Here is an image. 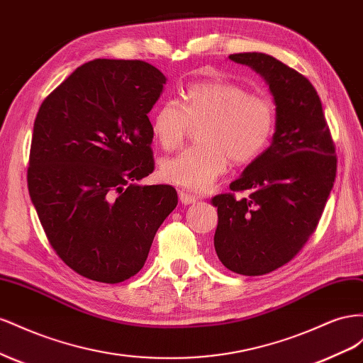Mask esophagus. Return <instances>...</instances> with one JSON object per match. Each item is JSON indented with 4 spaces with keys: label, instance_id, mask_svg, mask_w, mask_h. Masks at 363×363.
I'll return each instance as SVG.
<instances>
[{
    "label": "esophagus",
    "instance_id": "1",
    "mask_svg": "<svg viewBox=\"0 0 363 363\" xmlns=\"http://www.w3.org/2000/svg\"><path fill=\"white\" fill-rule=\"evenodd\" d=\"M198 196L194 194H190L187 191H179V201L184 203V205H191V203H196L198 202Z\"/></svg>",
    "mask_w": 363,
    "mask_h": 363
}]
</instances>
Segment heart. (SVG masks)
Listing matches in <instances>:
<instances>
[{
    "mask_svg": "<svg viewBox=\"0 0 363 363\" xmlns=\"http://www.w3.org/2000/svg\"><path fill=\"white\" fill-rule=\"evenodd\" d=\"M275 123V106L266 97L228 80L193 84L182 92L181 103L164 101L152 116V135L164 150L178 149L190 124H202L201 144L162 160L161 178L193 191L210 190L231 158L250 162L269 146Z\"/></svg>",
    "mask_w": 363,
    "mask_h": 363,
    "instance_id": "obj_1",
    "label": "heart"
}]
</instances>
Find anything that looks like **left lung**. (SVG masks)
Here are the masks:
<instances>
[{
    "instance_id": "1",
    "label": "left lung",
    "mask_w": 363,
    "mask_h": 363,
    "mask_svg": "<svg viewBox=\"0 0 363 363\" xmlns=\"http://www.w3.org/2000/svg\"><path fill=\"white\" fill-rule=\"evenodd\" d=\"M228 59L260 74L275 103L272 143L230 189L217 194L214 250L230 271L264 275L301 250L324 211L336 178V155L323 105L313 85L298 71L264 53Z\"/></svg>"
}]
</instances>
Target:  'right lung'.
<instances>
[{
	"label": "right lung",
	"instance_id": "obj_1",
	"mask_svg": "<svg viewBox=\"0 0 363 363\" xmlns=\"http://www.w3.org/2000/svg\"><path fill=\"white\" fill-rule=\"evenodd\" d=\"M165 76L143 60L94 59L43 101L28 193L56 254L79 275L121 283L140 272L158 228L178 205L153 172L147 113Z\"/></svg>",
	"mask_w": 363,
	"mask_h": 363
}]
</instances>
